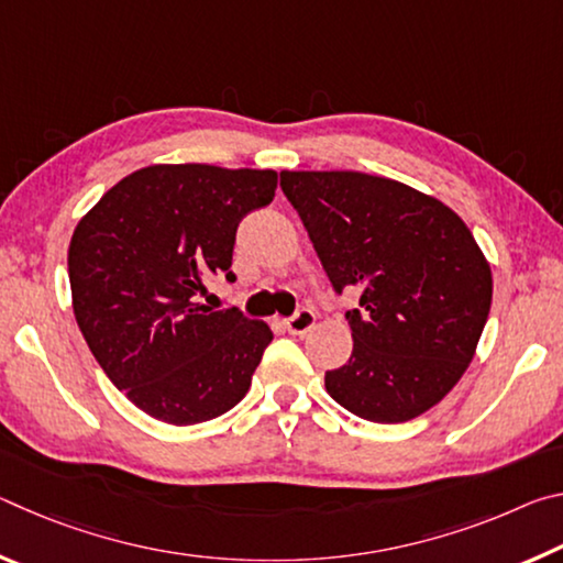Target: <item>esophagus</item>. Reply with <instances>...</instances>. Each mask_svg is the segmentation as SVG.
Returning a JSON list of instances; mask_svg holds the SVG:
<instances>
[{
  "instance_id": "1",
  "label": "esophagus",
  "mask_w": 563,
  "mask_h": 563,
  "mask_svg": "<svg viewBox=\"0 0 563 563\" xmlns=\"http://www.w3.org/2000/svg\"><path fill=\"white\" fill-rule=\"evenodd\" d=\"M285 328H288V332H292V335H305V332L316 328V312L310 308H300L292 318L285 320Z\"/></svg>"
}]
</instances>
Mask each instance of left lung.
Wrapping results in <instances>:
<instances>
[{
    "instance_id": "left-lung-1",
    "label": "left lung",
    "mask_w": 563,
    "mask_h": 563,
    "mask_svg": "<svg viewBox=\"0 0 563 563\" xmlns=\"http://www.w3.org/2000/svg\"><path fill=\"white\" fill-rule=\"evenodd\" d=\"M347 310L352 355L328 369L330 397L369 422H407L460 383L487 325L492 271L452 208L360 170H280Z\"/></svg>"
}]
</instances>
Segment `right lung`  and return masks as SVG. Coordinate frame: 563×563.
<instances>
[{"instance_id":"right-lung-1","label":"right lung","mask_w":563,"mask_h":563,"mask_svg":"<svg viewBox=\"0 0 563 563\" xmlns=\"http://www.w3.org/2000/svg\"><path fill=\"white\" fill-rule=\"evenodd\" d=\"M275 186V170L148 166L76 225L69 283L81 335L119 393L161 422L221 417L251 387L271 328L198 295L211 275L235 280L238 223L268 206Z\"/></svg>"}]
</instances>
